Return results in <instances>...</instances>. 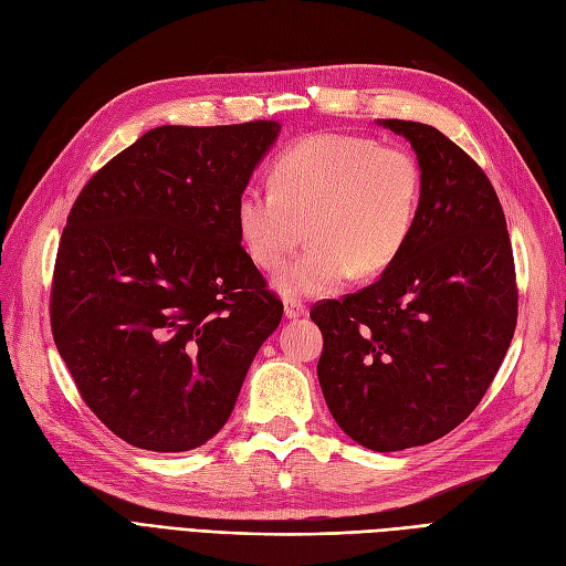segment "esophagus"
<instances>
[{
  "mask_svg": "<svg viewBox=\"0 0 566 566\" xmlns=\"http://www.w3.org/2000/svg\"><path fill=\"white\" fill-rule=\"evenodd\" d=\"M285 316L287 318H302L306 316V306L300 300H285Z\"/></svg>",
  "mask_w": 566,
  "mask_h": 566,
  "instance_id": "1",
  "label": "esophagus"
}]
</instances>
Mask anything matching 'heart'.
Returning <instances> with one entry per match:
<instances>
[{
    "label": "heart",
    "instance_id": "heart-1",
    "mask_svg": "<svg viewBox=\"0 0 566 566\" xmlns=\"http://www.w3.org/2000/svg\"><path fill=\"white\" fill-rule=\"evenodd\" d=\"M421 172L412 154L350 133H314L285 147L271 185L245 187L237 229L248 258L276 269L304 237L314 241L276 276L285 297H314L350 276H377L412 239Z\"/></svg>",
    "mask_w": 566,
    "mask_h": 566
}]
</instances>
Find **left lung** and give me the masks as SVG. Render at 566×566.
Segmentation results:
<instances>
[{
    "mask_svg": "<svg viewBox=\"0 0 566 566\" xmlns=\"http://www.w3.org/2000/svg\"><path fill=\"white\" fill-rule=\"evenodd\" d=\"M379 124L417 151V227L377 283L314 304L311 318L335 421L367 450L398 452L447 436L478 407L515 333L517 283L484 170L433 126Z\"/></svg>",
    "mask_w": 566,
    "mask_h": 566,
    "instance_id": "obj_1",
    "label": "left lung"
}]
</instances>
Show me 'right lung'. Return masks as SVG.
Instances as JSON below:
<instances>
[{
  "label": "right lung",
  "mask_w": 566,
  "mask_h": 566,
  "mask_svg": "<svg viewBox=\"0 0 566 566\" xmlns=\"http://www.w3.org/2000/svg\"><path fill=\"white\" fill-rule=\"evenodd\" d=\"M276 122L159 126L76 197L57 248L51 329L80 396L149 452L208 442L283 316L241 245L237 199Z\"/></svg>",
  "instance_id": "obj_1"
}]
</instances>
